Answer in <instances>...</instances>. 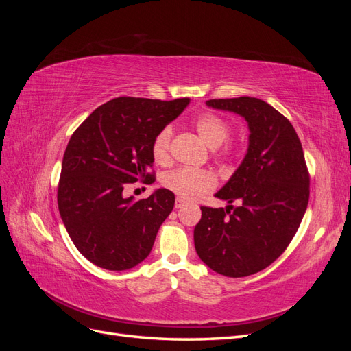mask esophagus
<instances>
[{"label": "esophagus", "instance_id": "esophagus-1", "mask_svg": "<svg viewBox=\"0 0 351 351\" xmlns=\"http://www.w3.org/2000/svg\"><path fill=\"white\" fill-rule=\"evenodd\" d=\"M184 205H186V202H184L183 199H180V197H177V199H176V205H174V206H176V209L183 208Z\"/></svg>", "mask_w": 351, "mask_h": 351}]
</instances>
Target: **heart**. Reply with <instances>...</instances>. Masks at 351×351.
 <instances>
[{"label":"heart","mask_w":351,"mask_h":351,"mask_svg":"<svg viewBox=\"0 0 351 351\" xmlns=\"http://www.w3.org/2000/svg\"><path fill=\"white\" fill-rule=\"evenodd\" d=\"M193 125L210 149H217L226 143L231 133V127L226 119L214 112L202 114L193 120ZM171 142H173V127L165 125L159 130L152 141V156L159 165H167L171 161ZM222 146V145H221ZM223 147V146H222ZM219 159H232L239 155L234 145H225L217 152ZM162 184L169 192L177 195L183 200H196L204 195L212 192L217 186L214 174L206 169L178 168L164 176Z\"/></svg>","instance_id":"1"}]
</instances>
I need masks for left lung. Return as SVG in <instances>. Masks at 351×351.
Masks as SVG:
<instances>
[{
	"mask_svg": "<svg viewBox=\"0 0 351 351\" xmlns=\"http://www.w3.org/2000/svg\"><path fill=\"white\" fill-rule=\"evenodd\" d=\"M206 105L241 115L250 134L243 162L215 195L241 204L200 206L195 247L212 271L247 277L278 259L299 230L309 202V171L294 127L268 102L240 97Z\"/></svg>",
	"mask_w": 351,
	"mask_h": 351,
	"instance_id": "1",
	"label": "left lung"
}]
</instances>
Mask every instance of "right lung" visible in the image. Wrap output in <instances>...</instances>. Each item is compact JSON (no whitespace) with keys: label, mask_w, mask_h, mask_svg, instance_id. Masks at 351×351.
Listing matches in <instances>:
<instances>
[{"label":"right lung","mask_w":351,"mask_h":351,"mask_svg":"<svg viewBox=\"0 0 351 351\" xmlns=\"http://www.w3.org/2000/svg\"><path fill=\"white\" fill-rule=\"evenodd\" d=\"M189 102L115 98L71 134L61 165L58 210L74 246L97 267L125 271L151 253L159 227L174 208V193L158 189L147 199L134 200L123 190L127 183L154 178V137Z\"/></svg>","instance_id":"1"}]
</instances>
